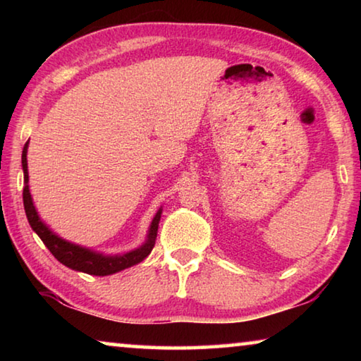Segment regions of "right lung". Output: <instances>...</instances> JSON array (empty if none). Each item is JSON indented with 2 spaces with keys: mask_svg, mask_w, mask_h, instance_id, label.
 <instances>
[{
  "mask_svg": "<svg viewBox=\"0 0 361 361\" xmlns=\"http://www.w3.org/2000/svg\"><path fill=\"white\" fill-rule=\"evenodd\" d=\"M27 149H28V142L25 143V146H23V151H22L23 181H25V186H23V207H25V213L32 229L39 235V239L44 242V245L49 248V252L56 256L57 261L62 262V264H65L66 267L73 269V271L85 272V274H90V276H111V274L124 271L127 267L138 264V262H142L146 256L151 253V250L154 247V242H156L162 209H159L156 216L152 218L149 232H148V239H146L143 245L124 255L109 256V255L97 253L89 248L76 245V243L66 242L65 239H62V237L54 234V232L41 221V218L38 216V212H36L33 205L32 194H30V189H28Z\"/></svg>",
  "mask_w": 361,
  "mask_h": 361,
  "instance_id": "obj_1",
  "label": "right lung"
}]
</instances>
